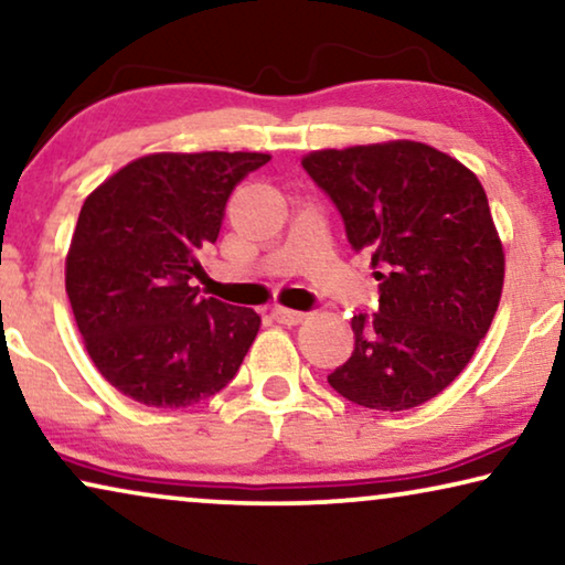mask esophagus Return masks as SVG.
<instances>
[{
    "label": "esophagus",
    "mask_w": 565,
    "mask_h": 565,
    "mask_svg": "<svg viewBox=\"0 0 565 565\" xmlns=\"http://www.w3.org/2000/svg\"><path fill=\"white\" fill-rule=\"evenodd\" d=\"M273 316H275V321L285 323V327H296V323H300V321L306 319V313L292 311V308H282V306H275L273 308Z\"/></svg>",
    "instance_id": "obj_1"
}]
</instances>
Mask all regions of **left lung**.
Wrapping results in <instances>:
<instances>
[{
	"label": "left lung",
	"mask_w": 565,
	"mask_h": 565,
	"mask_svg": "<svg viewBox=\"0 0 565 565\" xmlns=\"http://www.w3.org/2000/svg\"><path fill=\"white\" fill-rule=\"evenodd\" d=\"M300 164L334 200L352 249L383 269L377 313L354 316V352L329 385L377 412L427 404L466 370L504 288L483 184L419 141L311 151Z\"/></svg>",
	"instance_id": "1"
}]
</instances>
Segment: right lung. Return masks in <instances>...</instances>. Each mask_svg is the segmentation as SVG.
Listing matches in <instances>:
<instances>
[{"instance_id": "right-lung-1", "label": "right lung", "mask_w": 565, "mask_h": 565, "mask_svg": "<svg viewBox=\"0 0 565 565\" xmlns=\"http://www.w3.org/2000/svg\"><path fill=\"white\" fill-rule=\"evenodd\" d=\"M269 153H146L84 200L66 296L92 362L138 404L188 408L226 388L259 331L254 308L200 298V252Z\"/></svg>"}]
</instances>
